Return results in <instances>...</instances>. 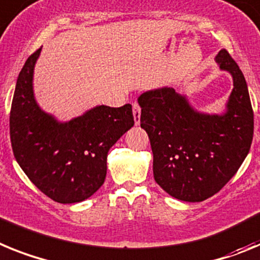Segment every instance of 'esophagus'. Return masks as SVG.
Listing matches in <instances>:
<instances>
[{
    "label": "esophagus",
    "mask_w": 260,
    "mask_h": 260,
    "mask_svg": "<svg viewBox=\"0 0 260 260\" xmlns=\"http://www.w3.org/2000/svg\"><path fill=\"white\" fill-rule=\"evenodd\" d=\"M132 112H133V117H135V124H136V125H139V124H140V115H141V108H140L139 103H137V102H133Z\"/></svg>",
    "instance_id": "1"
}]
</instances>
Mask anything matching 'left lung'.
I'll list each match as a JSON object with an SVG mask.
<instances>
[{
	"label": "left lung",
	"mask_w": 260,
	"mask_h": 260,
	"mask_svg": "<svg viewBox=\"0 0 260 260\" xmlns=\"http://www.w3.org/2000/svg\"><path fill=\"white\" fill-rule=\"evenodd\" d=\"M216 61L233 77L225 114L198 112L171 87L139 96L140 125L150 140L155 182L183 202H203L217 193L251 146L254 112L245 77L226 49Z\"/></svg>",
	"instance_id": "1"
}]
</instances>
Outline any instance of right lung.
<instances>
[{
	"instance_id": "1",
	"label": "right lung",
	"mask_w": 260,
	"mask_h": 260,
	"mask_svg": "<svg viewBox=\"0 0 260 260\" xmlns=\"http://www.w3.org/2000/svg\"><path fill=\"white\" fill-rule=\"evenodd\" d=\"M42 48L18 76L10 110L13 153L28 179L57 203H80L105 183L107 153L133 127L132 106H96L60 123L38 106L32 77Z\"/></svg>"
}]
</instances>
